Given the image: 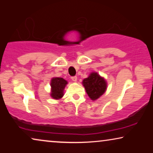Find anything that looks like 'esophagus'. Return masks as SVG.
Masks as SVG:
<instances>
[{
    "label": "esophagus",
    "mask_w": 153,
    "mask_h": 153,
    "mask_svg": "<svg viewBox=\"0 0 153 153\" xmlns=\"http://www.w3.org/2000/svg\"><path fill=\"white\" fill-rule=\"evenodd\" d=\"M72 80L74 81V82H76L77 81V77L76 76H72Z\"/></svg>",
    "instance_id": "1"
}]
</instances>
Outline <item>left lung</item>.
<instances>
[{
    "instance_id": "1",
    "label": "left lung",
    "mask_w": 153,
    "mask_h": 153,
    "mask_svg": "<svg viewBox=\"0 0 153 153\" xmlns=\"http://www.w3.org/2000/svg\"><path fill=\"white\" fill-rule=\"evenodd\" d=\"M82 84L88 97L95 101L105 93L107 88L106 79L96 72H93L82 81Z\"/></svg>"
}]
</instances>
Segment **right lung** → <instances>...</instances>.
Segmentation results:
<instances>
[{"instance_id": "right-lung-1", "label": "right lung", "mask_w": 153, "mask_h": 153, "mask_svg": "<svg viewBox=\"0 0 153 153\" xmlns=\"http://www.w3.org/2000/svg\"><path fill=\"white\" fill-rule=\"evenodd\" d=\"M68 82L61 77H53L51 80L50 95L54 100H60L64 95V89Z\"/></svg>"}]
</instances>
